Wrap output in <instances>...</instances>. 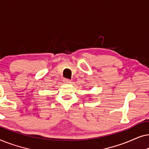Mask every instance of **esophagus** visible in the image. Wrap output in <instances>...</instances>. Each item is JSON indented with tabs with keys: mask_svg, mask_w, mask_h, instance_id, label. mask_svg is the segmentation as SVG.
<instances>
[{
	"mask_svg": "<svg viewBox=\"0 0 149 149\" xmlns=\"http://www.w3.org/2000/svg\"><path fill=\"white\" fill-rule=\"evenodd\" d=\"M63 81H64V83H71V81L70 80V79H64Z\"/></svg>",
	"mask_w": 149,
	"mask_h": 149,
	"instance_id": "34e87169",
	"label": "esophagus"
}]
</instances>
